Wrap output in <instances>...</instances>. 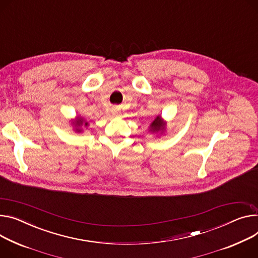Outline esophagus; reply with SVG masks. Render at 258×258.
<instances>
[{"label": "esophagus", "mask_w": 258, "mask_h": 258, "mask_svg": "<svg viewBox=\"0 0 258 258\" xmlns=\"http://www.w3.org/2000/svg\"><path fill=\"white\" fill-rule=\"evenodd\" d=\"M112 114L115 115V116L121 115V110L117 109V108H112Z\"/></svg>", "instance_id": "34e87169"}]
</instances>
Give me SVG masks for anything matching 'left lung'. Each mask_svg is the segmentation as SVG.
Masks as SVG:
<instances>
[{"instance_id":"8db88e82","label":"left lung","mask_w":258,"mask_h":258,"mask_svg":"<svg viewBox=\"0 0 258 258\" xmlns=\"http://www.w3.org/2000/svg\"><path fill=\"white\" fill-rule=\"evenodd\" d=\"M166 122L163 120L162 116L159 114L157 115L154 121L151 122L150 124V127H149V131L151 133H160V134H163L166 130Z\"/></svg>"}]
</instances>
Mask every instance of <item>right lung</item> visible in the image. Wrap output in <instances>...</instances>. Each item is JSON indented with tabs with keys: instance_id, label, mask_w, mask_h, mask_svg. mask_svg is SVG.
<instances>
[{
	"instance_id": "right-lung-1",
	"label": "right lung",
	"mask_w": 258,
	"mask_h": 258,
	"mask_svg": "<svg viewBox=\"0 0 258 258\" xmlns=\"http://www.w3.org/2000/svg\"><path fill=\"white\" fill-rule=\"evenodd\" d=\"M73 130L77 133H81L84 131V128H87L89 126V122L86 121V118L83 116H76L74 120L70 121Z\"/></svg>"
}]
</instances>
